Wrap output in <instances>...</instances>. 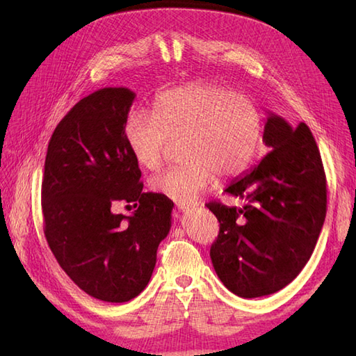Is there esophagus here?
I'll list each match as a JSON object with an SVG mask.
<instances>
[{
	"label": "esophagus",
	"instance_id": "34e87169",
	"mask_svg": "<svg viewBox=\"0 0 356 356\" xmlns=\"http://www.w3.org/2000/svg\"><path fill=\"white\" fill-rule=\"evenodd\" d=\"M176 207H177V209L179 211H186V209H190V208H193L191 205H190V203H176Z\"/></svg>",
	"mask_w": 356,
	"mask_h": 356
}]
</instances>
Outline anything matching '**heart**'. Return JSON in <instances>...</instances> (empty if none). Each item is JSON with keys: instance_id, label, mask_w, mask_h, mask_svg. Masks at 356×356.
I'll use <instances>...</instances> for the list:
<instances>
[{"instance_id": "heart-1", "label": "heart", "mask_w": 356, "mask_h": 356, "mask_svg": "<svg viewBox=\"0 0 356 356\" xmlns=\"http://www.w3.org/2000/svg\"><path fill=\"white\" fill-rule=\"evenodd\" d=\"M154 118L134 111L127 119L125 139L134 161L157 170L171 142L184 140L182 166L149 180L153 191L177 202H193L214 184L216 176L243 172L255 156L263 118L251 97L214 84L180 86L159 95Z\"/></svg>"}]
</instances>
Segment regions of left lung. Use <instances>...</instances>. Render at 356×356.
<instances>
[{
  "label": "left lung",
  "mask_w": 356,
  "mask_h": 356,
  "mask_svg": "<svg viewBox=\"0 0 356 356\" xmlns=\"http://www.w3.org/2000/svg\"><path fill=\"white\" fill-rule=\"evenodd\" d=\"M263 142L269 153L225 190L245 207L207 205L220 223L211 261L222 283L241 298L274 293L300 274L327 209L326 174L309 127L293 128L270 113Z\"/></svg>",
  "instance_id": "1"
}]
</instances>
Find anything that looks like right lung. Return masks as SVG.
Here are the masks:
<instances>
[{
    "label": "right lung",
    "instance_id": "add662e5",
    "mask_svg": "<svg viewBox=\"0 0 356 356\" xmlns=\"http://www.w3.org/2000/svg\"><path fill=\"white\" fill-rule=\"evenodd\" d=\"M128 88H101L81 99L53 131L44 163V234L59 266L90 297L125 303L145 289L174 203L143 193L125 139L134 101ZM124 201L127 218L111 209Z\"/></svg>",
    "mask_w": 356,
    "mask_h": 356
}]
</instances>
